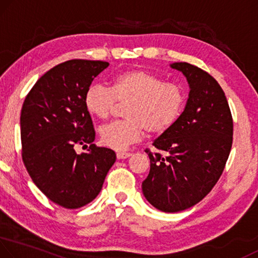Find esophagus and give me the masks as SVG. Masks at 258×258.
Returning <instances> with one entry per match:
<instances>
[{
	"label": "esophagus",
	"instance_id": "esophagus-1",
	"mask_svg": "<svg viewBox=\"0 0 258 258\" xmlns=\"http://www.w3.org/2000/svg\"><path fill=\"white\" fill-rule=\"evenodd\" d=\"M130 156H132V153H129V152H117L116 153L117 159H126V158H129Z\"/></svg>",
	"mask_w": 258,
	"mask_h": 258
}]
</instances>
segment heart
<instances>
[{"label": "heart", "instance_id": "b5f03b06", "mask_svg": "<svg viewBox=\"0 0 258 258\" xmlns=\"http://www.w3.org/2000/svg\"><path fill=\"white\" fill-rule=\"evenodd\" d=\"M116 102L125 104L123 120L105 124L100 141L110 149L122 151L150 135L165 133L180 117L185 104V93L180 84L164 82L144 69L117 74L110 86L90 85L84 94V106L91 115L105 120L115 109Z\"/></svg>", "mask_w": 258, "mask_h": 258}]
</instances>
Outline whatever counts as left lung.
<instances>
[{"instance_id": "1", "label": "left lung", "mask_w": 258, "mask_h": 258, "mask_svg": "<svg viewBox=\"0 0 258 258\" xmlns=\"http://www.w3.org/2000/svg\"><path fill=\"white\" fill-rule=\"evenodd\" d=\"M170 67L187 77L189 98L175 123L153 142L157 152L146 149L150 173L142 190L156 209L179 212L203 200L220 179L232 149L233 118L211 75L187 62Z\"/></svg>"}]
</instances>
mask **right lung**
Wrapping results in <instances>:
<instances>
[{
    "label": "right lung",
    "mask_w": 258,
    "mask_h": 258,
    "mask_svg": "<svg viewBox=\"0 0 258 258\" xmlns=\"http://www.w3.org/2000/svg\"><path fill=\"white\" fill-rule=\"evenodd\" d=\"M108 62L69 60L38 79L21 113L22 158L35 185L55 204L78 209L100 192L116 160L113 150L92 144V118L84 94ZM89 145L77 155L74 148Z\"/></svg>",
    "instance_id": "1"
}]
</instances>
